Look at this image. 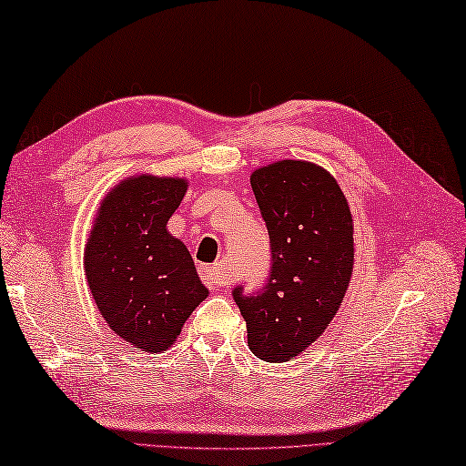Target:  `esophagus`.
I'll return each instance as SVG.
<instances>
[{"label":"esophagus","mask_w":466,"mask_h":466,"mask_svg":"<svg viewBox=\"0 0 466 466\" xmlns=\"http://www.w3.org/2000/svg\"><path fill=\"white\" fill-rule=\"evenodd\" d=\"M202 279L204 282L210 286L212 290H220L224 286H228L230 279H228V274L224 272V268L220 264H214V266H204L202 268Z\"/></svg>","instance_id":"1"}]
</instances>
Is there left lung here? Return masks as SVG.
Here are the masks:
<instances>
[{
  "instance_id": "left-lung-1",
  "label": "left lung",
  "mask_w": 466,
  "mask_h": 466,
  "mask_svg": "<svg viewBox=\"0 0 466 466\" xmlns=\"http://www.w3.org/2000/svg\"><path fill=\"white\" fill-rule=\"evenodd\" d=\"M250 184L268 228L272 272L256 296L234 290L250 350L286 362L329 329L349 290L354 224L334 176L306 160L256 167Z\"/></svg>"
}]
</instances>
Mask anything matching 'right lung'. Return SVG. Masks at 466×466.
<instances>
[{"instance_id": "1", "label": "right lung", "mask_w": 466, "mask_h": 466, "mask_svg": "<svg viewBox=\"0 0 466 466\" xmlns=\"http://www.w3.org/2000/svg\"><path fill=\"white\" fill-rule=\"evenodd\" d=\"M187 177L136 174L96 210L84 250L87 286L107 326L144 352H164L208 289L182 240L167 232Z\"/></svg>"}]
</instances>
